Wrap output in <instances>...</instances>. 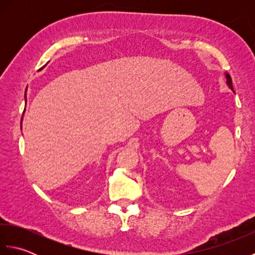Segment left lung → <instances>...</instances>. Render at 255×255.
<instances>
[{"label":"left lung","mask_w":255,"mask_h":255,"mask_svg":"<svg viewBox=\"0 0 255 255\" xmlns=\"http://www.w3.org/2000/svg\"><path fill=\"white\" fill-rule=\"evenodd\" d=\"M225 75H226V79H227V85L229 86L231 91H234V86H232V81H231V77L229 75V73H225Z\"/></svg>","instance_id":"obj_1"}]
</instances>
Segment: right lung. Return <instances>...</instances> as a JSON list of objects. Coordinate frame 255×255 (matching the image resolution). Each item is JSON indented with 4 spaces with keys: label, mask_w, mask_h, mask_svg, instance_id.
<instances>
[{
    "label": "right lung",
    "mask_w": 255,
    "mask_h": 255,
    "mask_svg": "<svg viewBox=\"0 0 255 255\" xmlns=\"http://www.w3.org/2000/svg\"><path fill=\"white\" fill-rule=\"evenodd\" d=\"M41 69H44V67H42ZM41 69H40V70H41ZM25 97H26V95H25ZM25 101H26V100H25ZM21 121H23V118H21Z\"/></svg>",
    "instance_id": "1"
}]
</instances>
